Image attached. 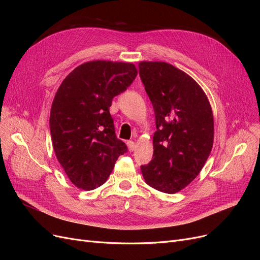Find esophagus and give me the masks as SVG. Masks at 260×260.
Returning <instances> with one entry per match:
<instances>
[{
    "instance_id": "obj_1",
    "label": "esophagus",
    "mask_w": 260,
    "mask_h": 260,
    "mask_svg": "<svg viewBox=\"0 0 260 260\" xmlns=\"http://www.w3.org/2000/svg\"><path fill=\"white\" fill-rule=\"evenodd\" d=\"M127 145H128V148H129V152H133V151H135L136 144H135V142H133V141H128Z\"/></svg>"
}]
</instances>
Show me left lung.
<instances>
[{"label":"left lung","mask_w":260,"mask_h":260,"mask_svg":"<svg viewBox=\"0 0 260 260\" xmlns=\"http://www.w3.org/2000/svg\"><path fill=\"white\" fill-rule=\"evenodd\" d=\"M139 74L156 120L153 159L141 171L149 186L174 194L192 182L210 154L211 107L201 86L167 62L141 61Z\"/></svg>","instance_id":"obj_1"}]
</instances>
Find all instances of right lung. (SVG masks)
I'll return each instance as SVG.
<instances>
[{"label":"right lung","mask_w":260,"mask_h":260,"mask_svg":"<svg viewBox=\"0 0 260 260\" xmlns=\"http://www.w3.org/2000/svg\"><path fill=\"white\" fill-rule=\"evenodd\" d=\"M138 75L130 62H84L61 82L52 104L53 148L72 182L83 190L101 186L128 147L116 137L109 107Z\"/></svg>","instance_id":"right-lung-1"}]
</instances>
